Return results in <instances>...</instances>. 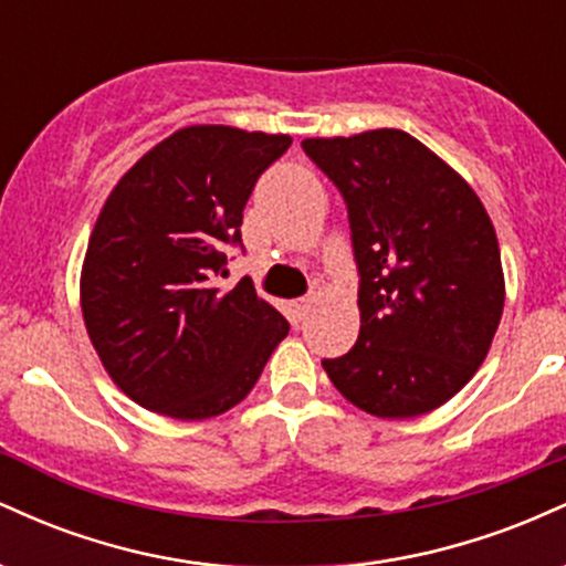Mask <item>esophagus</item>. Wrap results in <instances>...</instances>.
Listing matches in <instances>:
<instances>
[{
    "instance_id": "esophagus-1",
    "label": "esophagus",
    "mask_w": 566,
    "mask_h": 566,
    "mask_svg": "<svg viewBox=\"0 0 566 566\" xmlns=\"http://www.w3.org/2000/svg\"><path fill=\"white\" fill-rule=\"evenodd\" d=\"M311 308V297H297V301L290 303V314H292V322H301L305 314H308Z\"/></svg>"
}]
</instances>
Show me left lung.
<instances>
[{
	"instance_id": "obj_1",
	"label": "left lung",
	"mask_w": 566,
	"mask_h": 566,
	"mask_svg": "<svg viewBox=\"0 0 566 566\" xmlns=\"http://www.w3.org/2000/svg\"><path fill=\"white\" fill-rule=\"evenodd\" d=\"M343 193L359 269L356 346L324 359L375 418H418L473 378L505 303L495 226L473 188L401 129L305 138Z\"/></svg>"
}]
</instances>
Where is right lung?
<instances>
[{
	"mask_svg": "<svg viewBox=\"0 0 566 566\" xmlns=\"http://www.w3.org/2000/svg\"><path fill=\"white\" fill-rule=\"evenodd\" d=\"M290 135L191 125L122 175L82 265V316L103 367L129 399L175 420L216 418L252 391L290 333L250 279H210Z\"/></svg>",
	"mask_w": 566,
	"mask_h": 566,
	"instance_id": "right-lung-1",
	"label": "right lung"
}]
</instances>
